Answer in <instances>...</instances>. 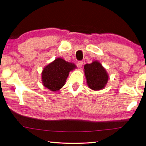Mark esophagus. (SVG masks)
<instances>
[{"label":"esophagus","instance_id":"esophagus-1","mask_svg":"<svg viewBox=\"0 0 146 146\" xmlns=\"http://www.w3.org/2000/svg\"><path fill=\"white\" fill-rule=\"evenodd\" d=\"M83 61H78V66L79 68H81V67H82V66H83Z\"/></svg>","mask_w":146,"mask_h":146}]
</instances>
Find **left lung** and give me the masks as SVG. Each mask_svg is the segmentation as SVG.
<instances>
[{"instance_id": "left-lung-1", "label": "left lung", "mask_w": 146, "mask_h": 146, "mask_svg": "<svg viewBox=\"0 0 146 146\" xmlns=\"http://www.w3.org/2000/svg\"><path fill=\"white\" fill-rule=\"evenodd\" d=\"M84 72L88 87L93 90H99L105 87L108 81V74L101 63L94 61L84 66Z\"/></svg>"}]
</instances>
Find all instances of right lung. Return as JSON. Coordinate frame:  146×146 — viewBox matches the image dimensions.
Returning a JSON list of instances; mask_svg holds the SVG:
<instances>
[{"label": "right lung", "mask_w": 146, "mask_h": 146, "mask_svg": "<svg viewBox=\"0 0 146 146\" xmlns=\"http://www.w3.org/2000/svg\"><path fill=\"white\" fill-rule=\"evenodd\" d=\"M76 68L75 64L60 58L55 59L43 69L42 81L43 86L52 92L60 90L65 85L69 72Z\"/></svg>", "instance_id": "right-lung-1"}]
</instances>
